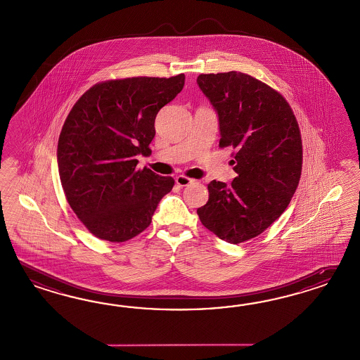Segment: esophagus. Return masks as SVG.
Here are the masks:
<instances>
[{"mask_svg": "<svg viewBox=\"0 0 360 360\" xmlns=\"http://www.w3.org/2000/svg\"><path fill=\"white\" fill-rule=\"evenodd\" d=\"M195 180L191 179V177H186L184 175L176 176V184L179 186H186V185L192 184Z\"/></svg>", "mask_w": 360, "mask_h": 360, "instance_id": "obj_1", "label": "esophagus"}]
</instances>
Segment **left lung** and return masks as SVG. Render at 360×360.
Returning a JSON list of instances; mask_svg holds the SVG:
<instances>
[{
    "instance_id": "left-lung-1",
    "label": "left lung",
    "mask_w": 360,
    "mask_h": 360,
    "mask_svg": "<svg viewBox=\"0 0 360 360\" xmlns=\"http://www.w3.org/2000/svg\"><path fill=\"white\" fill-rule=\"evenodd\" d=\"M197 83L218 112L219 148L233 150L238 174L231 184L212 180L197 214L219 239L239 244L277 221L295 193L303 165L299 124L283 95L249 74H200Z\"/></svg>"
}]
</instances>
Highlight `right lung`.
Here are the masks:
<instances>
[{
    "instance_id": "1",
    "label": "right lung",
    "mask_w": 360,
    "mask_h": 360,
    "mask_svg": "<svg viewBox=\"0 0 360 360\" xmlns=\"http://www.w3.org/2000/svg\"><path fill=\"white\" fill-rule=\"evenodd\" d=\"M185 75L131 77L94 84L75 102L60 133L58 174L66 201L99 239L122 243L146 230L171 176L137 169L148 155L155 117L184 87Z\"/></svg>"
}]
</instances>
